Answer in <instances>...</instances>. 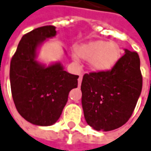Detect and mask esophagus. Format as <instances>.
<instances>
[{
	"label": "esophagus",
	"mask_w": 151,
	"mask_h": 151,
	"mask_svg": "<svg viewBox=\"0 0 151 151\" xmlns=\"http://www.w3.org/2000/svg\"><path fill=\"white\" fill-rule=\"evenodd\" d=\"M82 78H83V76L79 75V78H78V86H80V84H81V82H82Z\"/></svg>",
	"instance_id": "34e87169"
}]
</instances>
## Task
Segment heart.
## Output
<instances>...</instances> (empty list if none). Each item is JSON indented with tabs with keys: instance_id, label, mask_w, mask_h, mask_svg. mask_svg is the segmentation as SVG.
<instances>
[{
	"instance_id": "obj_1",
	"label": "heart",
	"mask_w": 151,
	"mask_h": 151,
	"mask_svg": "<svg viewBox=\"0 0 151 151\" xmlns=\"http://www.w3.org/2000/svg\"><path fill=\"white\" fill-rule=\"evenodd\" d=\"M120 48L113 42L93 40L77 48L76 54L82 59L89 60V66L96 72L111 69L120 58Z\"/></svg>"
}]
</instances>
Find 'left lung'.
<instances>
[{"label":"left lung","mask_w":151,"mask_h":151,"mask_svg":"<svg viewBox=\"0 0 151 151\" xmlns=\"http://www.w3.org/2000/svg\"><path fill=\"white\" fill-rule=\"evenodd\" d=\"M142 86L139 56L127 49L111 70L86 73L81 91L87 124L104 131L124 125L134 111Z\"/></svg>","instance_id":"left-lung-1"}]
</instances>
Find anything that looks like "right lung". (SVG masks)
Listing matches in <instances>:
<instances>
[{
  "instance_id": "right-lung-1",
  "label": "right lung",
  "mask_w": 151,
  "mask_h": 151,
  "mask_svg": "<svg viewBox=\"0 0 151 151\" xmlns=\"http://www.w3.org/2000/svg\"><path fill=\"white\" fill-rule=\"evenodd\" d=\"M54 26L35 28L23 35L10 62V85L15 107L22 117L35 125L53 124L61 115L70 91L78 76L64 71L60 63L45 67L35 60L36 49L54 37Z\"/></svg>"
}]
</instances>
